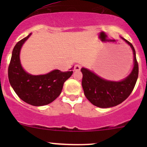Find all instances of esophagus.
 <instances>
[{"label":"esophagus","mask_w":147,"mask_h":147,"mask_svg":"<svg viewBox=\"0 0 147 147\" xmlns=\"http://www.w3.org/2000/svg\"><path fill=\"white\" fill-rule=\"evenodd\" d=\"M81 69V65H75L74 67V70L75 71H78Z\"/></svg>","instance_id":"obj_1"}]
</instances>
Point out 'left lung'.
Segmentation results:
<instances>
[{
  "instance_id": "8db88e82",
  "label": "left lung",
  "mask_w": 147,
  "mask_h": 147,
  "mask_svg": "<svg viewBox=\"0 0 147 147\" xmlns=\"http://www.w3.org/2000/svg\"><path fill=\"white\" fill-rule=\"evenodd\" d=\"M130 45L134 55V67L128 77L119 82L108 81L94 72L82 67V86L85 97L94 106L109 108L117 106L124 102L133 91L139 74V66L136 52L132 44L121 38Z\"/></svg>"
}]
</instances>
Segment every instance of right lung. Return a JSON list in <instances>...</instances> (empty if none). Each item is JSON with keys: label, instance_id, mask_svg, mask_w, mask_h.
Segmentation results:
<instances>
[{"label": "right lung", "instance_id": "right-lung-1", "mask_svg": "<svg viewBox=\"0 0 147 147\" xmlns=\"http://www.w3.org/2000/svg\"><path fill=\"white\" fill-rule=\"evenodd\" d=\"M30 35L15 45L8 66V79L15 92L23 101L33 106H43L51 103L60 95L64 82L70 78L73 71L55 69L42 75H32L26 72L20 64V51Z\"/></svg>", "mask_w": 147, "mask_h": 147}]
</instances>
